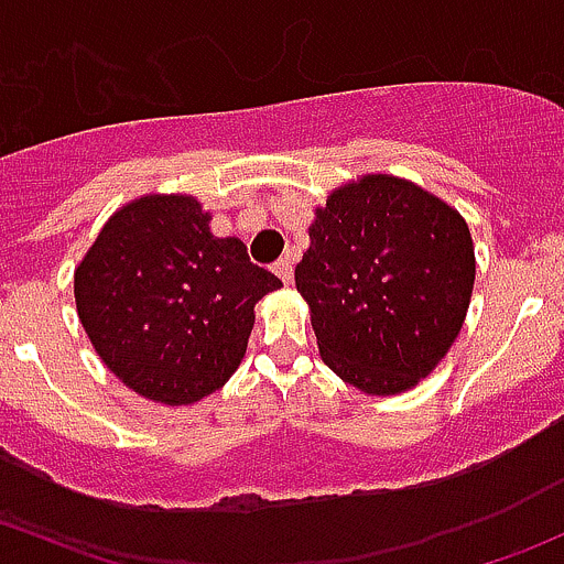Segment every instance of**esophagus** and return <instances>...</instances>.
<instances>
[{"label": "esophagus", "mask_w": 564, "mask_h": 564, "mask_svg": "<svg viewBox=\"0 0 564 564\" xmlns=\"http://www.w3.org/2000/svg\"><path fill=\"white\" fill-rule=\"evenodd\" d=\"M275 275L281 278V281L286 283V286H289V283L294 281V267H292V259H281V261H278V264H275Z\"/></svg>", "instance_id": "34e87169"}]
</instances>
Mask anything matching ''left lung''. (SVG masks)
<instances>
[{"instance_id": "left-lung-1", "label": "left lung", "mask_w": 564, "mask_h": 564, "mask_svg": "<svg viewBox=\"0 0 564 564\" xmlns=\"http://www.w3.org/2000/svg\"><path fill=\"white\" fill-rule=\"evenodd\" d=\"M294 283L324 366L366 395H398L456 344L475 246L445 198L392 174L344 182L314 209Z\"/></svg>"}]
</instances>
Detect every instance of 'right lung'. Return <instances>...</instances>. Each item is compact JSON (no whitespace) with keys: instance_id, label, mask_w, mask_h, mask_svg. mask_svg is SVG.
<instances>
[{"instance_id":"right-lung-1","label":"right lung","mask_w":564,"mask_h":564,"mask_svg":"<svg viewBox=\"0 0 564 564\" xmlns=\"http://www.w3.org/2000/svg\"><path fill=\"white\" fill-rule=\"evenodd\" d=\"M191 193L119 207L73 272L76 311L108 371L141 398L187 406L242 362L256 303L283 283L215 237Z\"/></svg>"}]
</instances>
